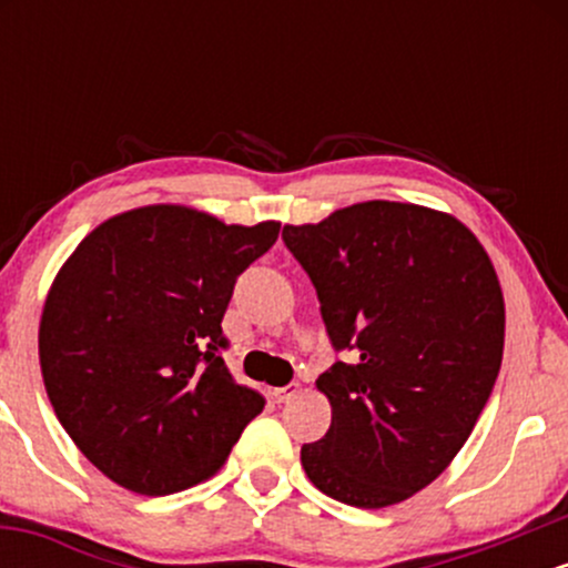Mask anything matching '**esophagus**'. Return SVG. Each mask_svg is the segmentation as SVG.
Returning a JSON list of instances; mask_svg holds the SVG:
<instances>
[{"instance_id": "obj_1", "label": "esophagus", "mask_w": 568, "mask_h": 568, "mask_svg": "<svg viewBox=\"0 0 568 568\" xmlns=\"http://www.w3.org/2000/svg\"><path fill=\"white\" fill-rule=\"evenodd\" d=\"M272 395H275L277 403H288L298 395V384H285V387H277Z\"/></svg>"}]
</instances>
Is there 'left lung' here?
Listing matches in <instances>:
<instances>
[{
  "mask_svg": "<svg viewBox=\"0 0 568 568\" xmlns=\"http://www.w3.org/2000/svg\"><path fill=\"white\" fill-rule=\"evenodd\" d=\"M336 352L317 376L331 427L302 446L306 478L352 507L397 505L470 438L501 366L505 298L462 221L371 200L285 226Z\"/></svg>",
  "mask_w": 568,
  "mask_h": 568,
  "instance_id": "obj_1",
  "label": "left lung"
}]
</instances>
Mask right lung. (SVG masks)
<instances>
[{
    "instance_id": "obj_1",
    "label": "right lung",
    "mask_w": 568,
    "mask_h": 568,
    "mask_svg": "<svg viewBox=\"0 0 568 568\" xmlns=\"http://www.w3.org/2000/svg\"><path fill=\"white\" fill-rule=\"evenodd\" d=\"M277 234V221L146 205L103 221L61 266L39 323L44 389L114 484L146 497L197 486L262 414L264 397L221 357V321Z\"/></svg>"
}]
</instances>
